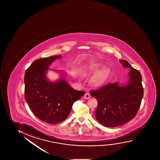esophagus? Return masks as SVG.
Wrapping results in <instances>:
<instances>
[{"label": "esophagus", "mask_w": 160, "mask_h": 160, "mask_svg": "<svg viewBox=\"0 0 160 160\" xmlns=\"http://www.w3.org/2000/svg\"><path fill=\"white\" fill-rule=\"evenodd\" d=\"M90 94L89 93H86L84 95V98L87 99H88L89 98H90Z\"/></svg>", "instance_id": "1"}]
</instances>
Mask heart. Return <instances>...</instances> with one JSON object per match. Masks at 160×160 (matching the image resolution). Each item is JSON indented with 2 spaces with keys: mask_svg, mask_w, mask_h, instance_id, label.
<instances>
[{
  "mask_svg": "<svg viewBox=\"0 0 160 160\" xmlns=\"http://www.w3.org/2000/svg\"><path fill=\"white\" fill-rule=\"evenodd\" d=\"M101 67L102 64L99 63H90L82 67L79 69V73L82 77H86L97 71ZM110 72V68L107 67L98 70L91 78L90 80V84L95 88L102 87L108 80Z\"/></svg>",
  "mask_w": 160,
  "mask_h": 160,
  "instance_id": "obj_1",
  "label": "heart"
}]
</instances>
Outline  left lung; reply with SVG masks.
<instances>
[{"mask_svg":"<svg viewBox=\"0 0 160 160\" xmlns=\"http://www.w3.org/2000/svg\"><path fill=\"white\" fill-rule=\"evenodd\" d=\"M124 68H130L128 83L120 86L110 83L97 90L90 91L98 106L94 112L97 120L108 127L119 126L133 119L140 107L143 96L142 76L126 60H119Z\"/></svg>","mask_w":160,"mask_h":160,"instance_id":"left-lung-1","label":"left lung"}]
</instances>
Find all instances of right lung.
<instances>
[{
    "label": "right lung",
    "instance_id": "add662e5",
    "mask_svg": "<svg viewBox=\"0 0 160 160\" xmlns=\"http://www.w3.org/2000/svg\"><path fill=\"white\" fill-rule=\"evenodd\" d=\"M60 55L35 60L24 77L25 98L32 111L39 119L56 124L66 119L73 103L85 93L72 89L64 78L55 82L48 81L46 72Z\"/></svg>",
    "mask_w": 160,
    "mask_h": 160
}]
</instances>
